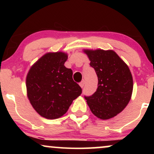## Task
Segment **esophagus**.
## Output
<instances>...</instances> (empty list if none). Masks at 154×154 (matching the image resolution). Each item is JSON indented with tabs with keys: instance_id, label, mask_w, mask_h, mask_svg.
I'll list each match as a JSON object with an SVG mask.
<instances>
[{
	"instance_id": "obj_1",
	"label": "esophagus",
	"mask_w": 154,
	"mask_h": 154,
	"mask_svg": "<svg viewBox=\"0 0 154 154\" xmlns=\"http://www.w3.org/2000/svg\"><path fill=\"white\" fill-rule=\"evenodd\" d=\"M79 85H80V86H81V87L83 88V87H84V85H85V81H81V83H79Z\"/></svg>"
}]
</instances>
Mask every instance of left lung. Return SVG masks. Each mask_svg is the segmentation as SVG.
I'll use <instances>...</instances> for the list:
<instances>
[{
	"mask_svg": "<svg viewBox=\"0 0 154 154\" xmlns=\"http://www.w3.org/2000/svg\"><path fill=\"white\" fill-rule=\"evenodd\" d=\"M98 78L97 89L84 96L92 113L106 120L121 113L131 98L133 81L127 64L113 50H84Z\"/></svg>",
	"mask_w": 154,
	"mask_h": 154,
	"instance_id": "8db88e82",
	"label": "left lung"
}]
</instances>
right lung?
Returning a JSON list of instances; mask_svg holds the SVG:
<instances>
[{
    "label": "right lung",
    "instance_id": "right-lung-1",
    "mask_svg": "<svg viewBox=\"0 0 154 154\" xmlns=\"http://www.w3.org/2000/svg\"><path fill=\"white\" fill-rule=\"evenodd\" d=\"M64 52L47 53L31 66L26 76L27 95L41 116L55 119L68 111L82 89L73 80V71L64 66Z\"/></svg>",
    "mask_w": 154,
    "mask_h": 154
}]
</instances>
